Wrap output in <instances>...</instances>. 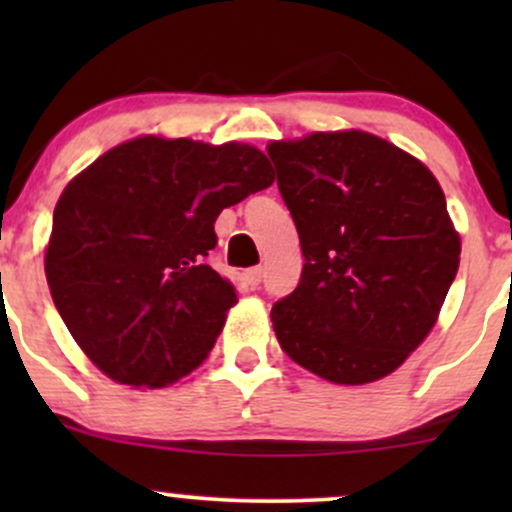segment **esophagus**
I'll return each mask as SVG.
<instances>
[{"mask_svg":"<svg viewBox=\"0 0 512 512\" xmlns=\"http://www.w3.org/2000/svg\"><path fill=\"white\" fill-rule=\"evenodd\" d=\"M245 281H248L250 289H257L262 284V267H250L245 269Z\"/></svg>","mask_w":512,"mask_h":512,"instance_id":"obj_1","label":"esophagus"}]
</instances>
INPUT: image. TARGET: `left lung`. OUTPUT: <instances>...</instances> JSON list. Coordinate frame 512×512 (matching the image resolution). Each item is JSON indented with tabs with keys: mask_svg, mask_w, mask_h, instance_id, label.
<instances>
[{
	"mask_svg": "<svg viewBox=\"0 0 512 512\" xmlns=\"http://www.w3.org/2000/svg\"><path fill=\"white\" fill-rule=\"evenodd\" d=\"M305 257L274 303L281 349L337 385L385 378L436 325L460 267V236L424 163L375 137L315 132L272 142Z\"/></svg>",
	"mask_w": 512,
	"mask_h": 512,
	"instance_id": "obj_1",
	"label": "left lung"
}]
</instances>
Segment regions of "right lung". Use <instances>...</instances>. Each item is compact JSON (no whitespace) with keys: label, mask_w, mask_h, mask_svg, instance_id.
<instances>
[{"label":"right lung","mask_w":512,"mask_h":512,"mask_svg":"<svg viewBox=\"0 0 512 512\" xmlns=\"http://www.w3.org/2000/svg\"><path fill=\"white\" fill-rule=\"evenodd\" d=\"M272 182L250 144L139 137L64 187L45 276L74 342L108 378L154 390L209 356L238 301L207 264L214 223Z\"/></svg>","instance_id":"1"}]
</instances>
